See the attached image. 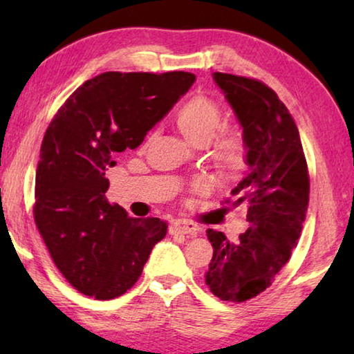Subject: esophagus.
I'll return each instance as SVG.
<instances>
[{
  "label": "esophagus",
  "instance_id": "1",
  "mask_svg": "<svg viewBox=\"0 0 354 354\" xmlns=\"http://www.w3.org/2000/svg\"><path fill=\"white\" fill-rule=\"evenodd\" d=\"M198 230H200V229H198V225H195L193 222L185 221V219H176V221H172V224H171L172 234L196 235Z\"/></svg>",
  "mask_w": 354,
  "mask_h": 354
}]
</instances>
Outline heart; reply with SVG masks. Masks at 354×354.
<instances>
[{"mask_svg": "<svg viewBox=\"0 0 354 354\" xmlns=\"http://www.w3.org/2000/svg\"><path fill=\"white\" fill-rule=\"evenodd\" d=\"M176 125L192 145L203 147L214 137L222 125L221 106L206 96H193L178 108ZM243 142L235 130L224 129L217 135L211 148V156L222 172L239 171L243 162ZM206 183L195 182L196 190H203Z\"/></svg>", "mask_w": 354, "mask_h": 354, "instance_id": "1", "label": "heart"}]
</instances>
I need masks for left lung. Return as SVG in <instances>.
<instances>
[{
	"mask_svg": "<svg viewBox=\"0 0 354 354\" xmlns=\"http://www.w3.org/2000/svg\"><path fill=\"white\" fill-rule=\"evenodd\" d=\"M216 85L243 129L248 172L232 190V206L248 209V230L227 240L207 229L212 259L205 282L224 301L241 303L264 292L298 243L309 203V176L297 124L263 82L214 72Z\"/></svg>",
	"mask_w": 354,
	"mask_h": 354,
	"instance_id": "left-lung-1",
	"label": "left lung"
}]
</instances>
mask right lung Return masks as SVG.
Instances as JSON below:
<instances>
[{
	"instance_id": "right-lung-1",
	"label": "right lung",
	"mask_w": 354,
	"mask_h": 354,
	"mask_svg": "<svg viewBox=\"0 0 354 354\" xmlns=\"http://www.w3.org/2000/svg\"><path fill=\"white\" fill-rule=\"evenodd\" d=\"M190 72H104L69 96L48 127L35 177L33 216L56 268L86 297L113 299L142 275L167 234L158 217L133 219L109 205L106 171L190 90Z\"/></svg>"
}]
</instances>
